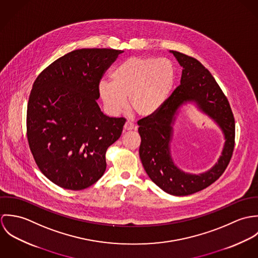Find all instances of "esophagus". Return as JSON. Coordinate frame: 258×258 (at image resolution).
<instances>
[{"label": "esophagus", "instance_id": "34e87169", "mask_svg": "<svg viewBox=\"0 0 258 258\" xmlns=\"http://www.w3.org/2000/svg\"><path fill=\"white\" fill-rule=\"evenodd\" d=\"M136 129V126L130 122V121H126V123L124 124V130H134Z\"/></svg>", "mask_w": 258, "mask_h": 258}]
</instances>
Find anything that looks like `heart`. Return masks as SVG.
Listing matches in <instances>:
<instances>
[{
  "label": "heart",
  "instance_id": "obj_1",
  "mask_svg": "<svg viewBox=\"0 0 258 258\" xmlns=\"http://www.w3.org/2000/svg\"><path fill=\"white\" fill-rule=\"evenodd\" d=\"M112 82L99 81L97 92L111 115L125 107L140 117H151L168 100L176 81L173 63L166 58L131 56L111 73Z\"/></svg>",
  "mask_w": 258,
  "mask_h": 258
}]
</instances>
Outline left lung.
Returning a JSON list of instances; mask_svg holds the SVG:
<instances>
[{
  "label": "left lung",
  "mask_w": 258,
  "mask_h": 258,
  "mask_svg": "<svg viewBox=\"0 0 258 258\" xmlns=\"http://www.w3.org/2000/svg\"><path fill=\"white\" fill-rule=\"evenodd\" d=\"M170 52L183 68L181 83L155 115L138 121L141 136L139 155L149 178L160 188L173 196H187L206 188L222 175L233 152L235 126L229 103L211 73L194 57L175 50ZM188 103L208 114L225 137L218 162L200 174L181 170L170 154L176 116L180 107Z\"/></svg>",
  "instance_id": "1"
}]
</instances>
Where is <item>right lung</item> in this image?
Wrapping results in <instances>:
<instances>
[{
  "label": "right lung",
  "mask_w": 258,
  "mask_h": 258,
  "mask_svg": "<svg viewBox=\"0 0 258 258\" xmlns=\"http://www.w3.org/2000/svg\"><path fill=\"white\" fill-rule=\"evenodd\" d=\"M122 52L75 49L34 82L27 111L29 145L41 173L60 187L86 188L106 170V151L120 138L126 119L101 111L97 86Z\"/></svg>",
  "instance_id": "obj_1"
}]
</instances>
